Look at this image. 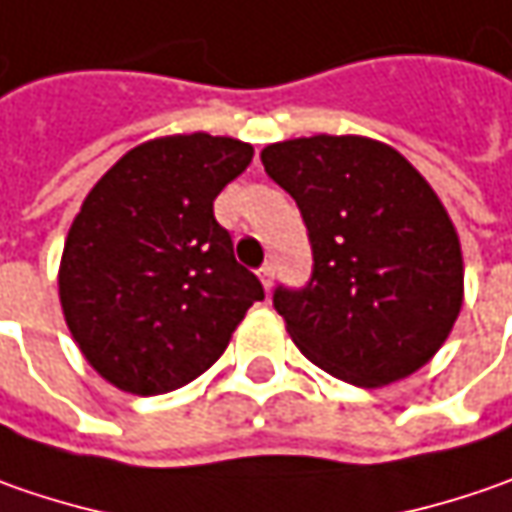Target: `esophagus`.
<instances>
[{
    "label": "esophagus",
    "mask_w": 512,
    "mask_h": 512,
    "mask_svg": "<svg viewBox=\"0 0 512 512\" xmlns=\"http://www.w3.org/2000/svg\"><path fill=\"white\" fill-rule=\"evenodd\" d=\"M259 279H262L265 290H270V287H273V265L259 267Z\"/></svg>",
    "instance_id": "34e87169"
}]
</instances>
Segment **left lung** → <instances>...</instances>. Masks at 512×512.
I'll return each mask as SVG.
<instances>
[{
	"instance_id": "8db88e82",
	"label": "left lung",
	"mask_w": 512,
	"mask_h": 512,
	"mask_svg": "<svg viewBox=\"0 0 512 512\" xmlns=\"http://www.w3.org/2000/svg\"><path fill=\"white\" fill-rule=\"evenodd\" d=\"M313 247L302 290L273 305L313 364L384 387L430 362L459 319L464 262L442 199L399 150L367 136H302L262 150Z\"/></svg>"
}]
</instances>
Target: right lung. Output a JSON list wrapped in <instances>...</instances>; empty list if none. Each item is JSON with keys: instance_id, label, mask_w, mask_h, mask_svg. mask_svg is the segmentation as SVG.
<instances>
[{"instance_id": "obj_1", "label": "right lung", "mask_w": 512, "mask_h": 512, "mask_svg": "<svg viewBox=\"0 0 512 512\" xmlns=\"http://www.w3.org/2000/svg\"><path fill=\"white\" fill-rule=\"evenodd\" d=\"M250 159L253 148L230 136H159L85 196L62 250L59 302L105 382L133 396L193 382L265 299L213 216V199Z\"/></svg>"}]
</instances>
